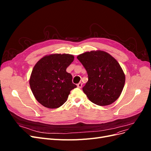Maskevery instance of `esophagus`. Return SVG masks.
<instances>
[{"mask_svg":"<svg viewBox=\"0 0 151 151\" xmlns=\"http://www.w3.org/2000/svg\"><path fill=\"white\" fill-rule=\"evenodd\" d=\"M77 88H81L82 86H83V84H82L81 83H79L77 84Z\"/></svg>","mask_w":151,"mask_h":151,"instance_id":"34e87169","label":"esophagus"}]
</instances>
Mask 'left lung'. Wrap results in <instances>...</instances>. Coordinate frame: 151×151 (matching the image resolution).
Segmentation results:
<instances>
[{"mask_svg": "<svg viewBox=\"0 0 151 151\" xmlns=\"http://www.w3.org/2000/svg\"><path fill=\"white\" fill-rule=\"evenodd\" d=\"M86 68L88 81L83 91L93 103L106 106L120 97L125 76L115 58L101 50L82 53L77 57Z\"/></svg>", "mask_w": 151, "mask_h": 151, "instance_id": "1", "label": "left lung"}]
</instances>
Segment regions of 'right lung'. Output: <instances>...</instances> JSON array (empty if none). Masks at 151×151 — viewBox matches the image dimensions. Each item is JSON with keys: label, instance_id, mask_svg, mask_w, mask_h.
Segmentation results:
<instances>
[{"label": "right lung", "instance_id": "1", "mask_svg": "<svg viewBox=\"0 0 151 151\" xmlns=\"http://www.w3.org/2000/svg\"><path fill=\"white\" fill-rule=\"evenodd\" d=\"M70 54H51L42 58L32 70L29 85L36 99L43 106L57 108L67 100L70 91L77 86L66 71L74 61Z\"/></svg>", "mask_w": 151, "mask_h": 151}]
</instances>
